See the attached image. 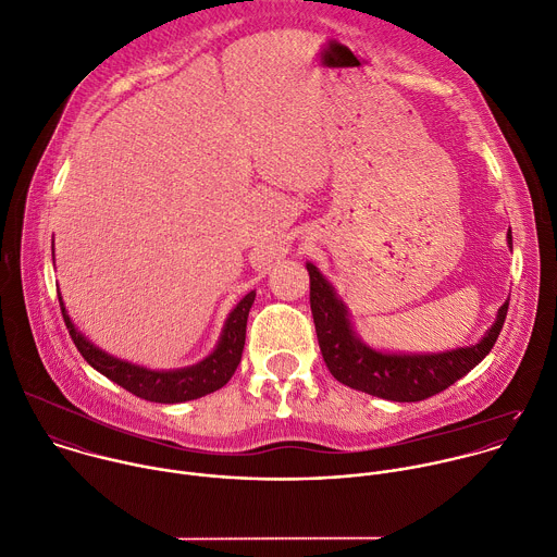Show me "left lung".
I'll use <instances>...</instances> for the list:
<instances>
[{
  "instance_id": "8db88e82",
  "label": "left lung",
  "mask_w": 557,
  "mask_h": 557,
  "mask_svg": "<svg viewBox=\"0 0 557 557\" xmlns=\"http://www.w3.org/2000/svg\"><path fill=\"white\" fill-rule=\"evenodd\" d=\"M507 245L511 249V234H507ZM306 269L314 330L330 374L351 389L394 403L426 400L463 379L490 354L507 317L509 299L498 308L487 332L472 345L431 354L385 351L358 336L347 306L327 277L312 262H306Z\"/></svg>"
}]
</instances>
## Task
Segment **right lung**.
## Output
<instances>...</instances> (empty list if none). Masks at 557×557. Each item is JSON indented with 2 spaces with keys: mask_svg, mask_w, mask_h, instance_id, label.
Instances as JSON below:
<instances>
[{
  "mask_svg": "<svg viewBox=\"0 0 557 557\" xmlns=\"http://www.w3.org/2000/svg\"><path fill=\"white\" fill-rule=\"evenodd\" d=\"M52 260H54V243H52ZM253 299H256V290L247 293L236 304V308L225 319V325H223L216 347L203 360L188 364V367H181V369H150V367L117 358V356L104 351L102 347L94 345L74 325V321L70 319V314L65 310L63 297L59 293L65 325L70 330L74 345L83 354V358L96 369V372H100L115 385L124 387L133 396L148 400V403H161V405H178V403L197 400L208 394H214L216 389H221L230 383V379L234 376L236 367L243 358L247 317L253 306Z\"/></svg>",
  "mask_w": 557,
  "mask_h": 557,
  "instance_id": "1",
  "label": "right lung"
}]
</instances>
